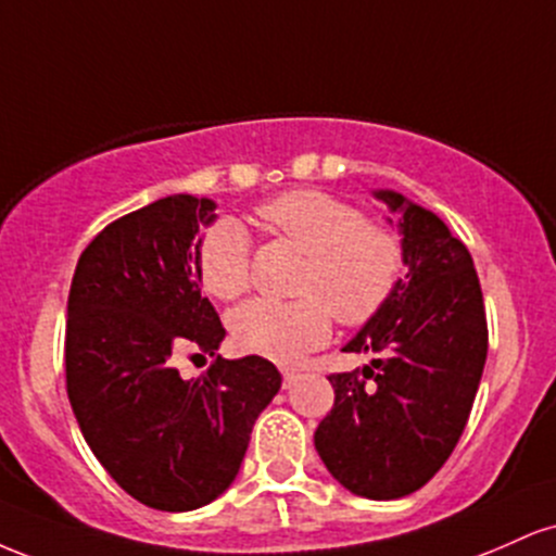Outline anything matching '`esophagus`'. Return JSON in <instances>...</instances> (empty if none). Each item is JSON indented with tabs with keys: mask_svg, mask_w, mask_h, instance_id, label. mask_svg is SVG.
Segmentation results:
<instances>
[{
	"mask_svg": "<svg viewBox=\"0 0 556 556\" xmlns=\"http://www.w3.org/2000/svg\"><path fill=\"white\" fill-rule=\"evenodd\" d=\"M298 368H290V366H282V379H285V387H290L292 381L298 379Z\"/></svg>",
	"mask_w": 556,
	"mask_h": 556,
	"instance_id": "34e87169",
	"label": "esophagus"
}]
</instances>
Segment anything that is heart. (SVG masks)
Masks as SVG:
<instances>
[{"mask_svg": "<svg viewBox=\"0 0 556 556\" xmlns=\"http://www.w3.org/2000/svg\"><path fill=\"white\" fill-rule=\"evenodd\" d=\"M258 219L308 256L290 303L248 300L229 314V334L245 353L295 363L331 337V311L348 327L371 321L397 290L405 248L394 229L324 190H287L261 203ZM251 277V240L240 222H214L198 245V279L208 295L238 298Z\"/></svg>", "mask_w": 556, "mask_h": 556, "instance_id": "heart-1", "label": "heart"}]
</instances>
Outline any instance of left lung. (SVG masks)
I'll use <instances>...</instances> for the list:
<instances>
[{
    "label": "left lung",
    "mask_w": 556,
    "mask_h": 556,
    "mask_svg": "<svg viewBox=\"0 0 556 556\" xmlns=\"http://www.w3.org/2000/svg\"><path fill=\"white\" fill-rule=\"evenodd\" d=\"M374 198L392 214L389 225L397 222L407 271L342 348L381 358L361 374L329 376L334 407L314 442L344 489L381 502L418 491L452 455L481 384L489 331L468 248L397 190Z\"/></svg>",
    "instance_id": "8db88e82"
}]
</instances>
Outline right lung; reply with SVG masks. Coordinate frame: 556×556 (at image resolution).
Returning <instances> with one entry per match:
<instances>
[{
    "label": "right lung",
    "mask_w": 556,
    "mask_h": 556,
    "mask_svg": "<svg viewBox=\"0 0 556 556\" xmlns=\"http://www.w3.org/2000/svg\"><path fill=\"white\" fill-rule=\"evenodd\" d=\"M214 208L177 193L112 222L80 253L67 298V397L83 439L132 500L164 513L225 494L282 387L266 358L216 355L225 327L198 279ZM185 349L215 358L198 380L174 368Z\"/></svg>",
    "instance_id": "obj_1"
}]
</instances>
